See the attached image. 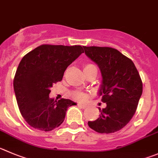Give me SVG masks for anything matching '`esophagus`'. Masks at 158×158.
Instances as JSON below:
<instances>
[{"label":"esophagus","mask_w":158,"mask_h":158,"mask_svg":"<svg viewBox=\"0 0 158 158\" xmlns=\"http://www.w3.org/2000/svg\"><path fill=\"white\" fill-rule=\"evenodd\" d=\"M78 105H79V107H80L81 108H83V109H85L87 107V105L85 104H80V103H79V104H78Z\"/></svg>","instance_id":"esophagus-1"}]
</instances>
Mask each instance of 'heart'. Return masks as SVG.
Returning a JSON list of instances; mask_svg holds the SVG:
<instances>
[{
	"label": "heart",
	"instance_id": "1",
	"mask_svg": "<svg viewBox=\"0 0 158 158\" xmlns=\"http://www.w3.org/2000/svg\"><path fill=\"white\" fill-rule=\"evenodd\" d=\"M92 68H96L94 64H87L84 66V71H86L89 69H92ZM72 97L74 98V99L79 100V101H82V100H84L86 98V95L84 94H82V92H79V91H75V92L72 93Z\"/></svg>",
	"mask_w": 158,
	"mask_h": 158
}]
</instances>
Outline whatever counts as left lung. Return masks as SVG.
I'll use <instances>...</instances> for the list:
<instances>
[{"mask_svg":"<svg viewBox=\"0 0 158 158\" xmlns=\"http://www.w3.org/2000/svg\"><path fill=\"white\" fill-rule=\"evenodd\" d=\"M85 54L101 72L99 95L106 103L99 108L100 117L88 126L100 133H112L126 126L135 112L143 93L139 72L131 59L118 50L101 47H83Z\"/></svg>","mask_w":158,"mask_h":158,"instance_id":"left-lung-1","label":"left lung"}]
</instances>
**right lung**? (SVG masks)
Wrapping results in <instances>:
<instances>
[{
	"label": "right lung",
	"instance_id": "right-lung-1",
	"mask_svg": "<svg viewBox=\"0 0 158 158\" xmlns=\"http://www.w3.org/2000/svg\"><path fill=\"white\" fill-rule=\"evenodd\" d=\"M83 52L79 45L44 44L23 57L13 86L19 110L29 126L48 132L64 122L68 108L76 104L69 99L50 98V89L61 81L68 66Z\"/></svg>",
	"mask_w": 158,
	"mask_h": 158
}]
</instances>
